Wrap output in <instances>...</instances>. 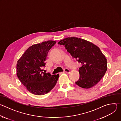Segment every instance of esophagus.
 <instances>
[{
    "instance_id": "esophagus-1",
    "label": "esophagus",
    "mask_w": 121,
    "mask_h": 121,
    "mask_svg": "<svg viewBox=\"0 0 121 121\" xmlns=\"http://www.w3.org/2000/svg\"><path fill=\"white\" fill-rule=\"evenodd\" d=\"M64 72L67 73H70V70L69 69H68V68H65L64 69Z\"/></svg>"
}]
</instances>
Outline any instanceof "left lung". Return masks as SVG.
<instances>
[{"instance_id": "left-lung-1", "label": "left lung", "mask_w": 121, "mask_h": 121, "mask_svg": "<svg viewBox=\"0 0 121 121\" xmlns=\"http://www.w3.org/2000/svg\"><path fill=\"white\" fill-rule=\"evenodd\" d=\"M82 64L80 77L76 84L84 89H90L97 84L107 69V59L100 49L93 43L77 37H67L58 43Z\"/></svg>"}]
</instances>
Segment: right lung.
<instances>
[{
    "instance_id": "right-lung-1",
    "label": "right lung",
    "mask_w": 121,
    "mask_h": 121,
    "mask_svg": "<svg viewBox=\"0 0 121 121\" xmlns=\"http://www.w3.org/2000/svg\"><path fill=\"white\" fill-rule=\"evenodd\" d=\"M56 43L48 41L30 46L17 61V75L30 92L36 95H44L56 85L59 74L51 75L42 69L49 50Z\"/></svg>"
}]
</instances>
